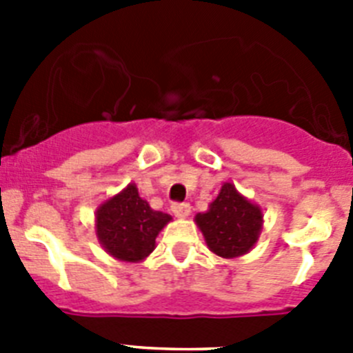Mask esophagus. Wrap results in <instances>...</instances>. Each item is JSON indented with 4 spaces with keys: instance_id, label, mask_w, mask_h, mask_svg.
Here are the masks:
<instances>
[{
    "instance_id": "34e87169",
    "label": "esophagus",
    "mask_w": 353,
    "mask_h": 353,
    "mask_svg": "<svg viewBox=\"0 0 353 353\" xmlns=\"http://www.w3.org/2000/svg\"><path fill=\"white\" fill-rule=\"evenodd\" d=\"M171 210L176 217H187L191 214V205L189 203H173L171 205Z\"/></svg>"
}]
</instances>
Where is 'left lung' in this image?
I'll return each mask as SVG.
<instances>
[{
    "label": "left lung",
    "mask_w": 353,
    "mask_h": 353,
    "mask_svg": "<svg viewBox=\"0 0 353 353\" xmlns=\"http://www.w3.org/2000/svg\"><path fill=\"white\" fill-rule=\"evenodd\" d=\"M261 219L260 208L239 194L233 183H224L208 212L196 215L210 251L223 258L245 254L258 240Z\"/></svg>",
    "instance_id": "left-lung-1"
}]
</instances>
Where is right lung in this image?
<instances>
[{"label": "right lung", "mask_w": 353, "mask_h": 353, "mask_svg": "<svg viewBox=\"0 0 353 353\" xmlns=\"http://www.w3.org/2000/svg\"><path fill=\"white\" fill-rule=\"evenodd\" d=\"M171 221L150 208L134 183L97 210V236L111 256L121 261L145 260L155 248L159 232Z\"/></svg>", "instance_id": "1"}]
</instances>
